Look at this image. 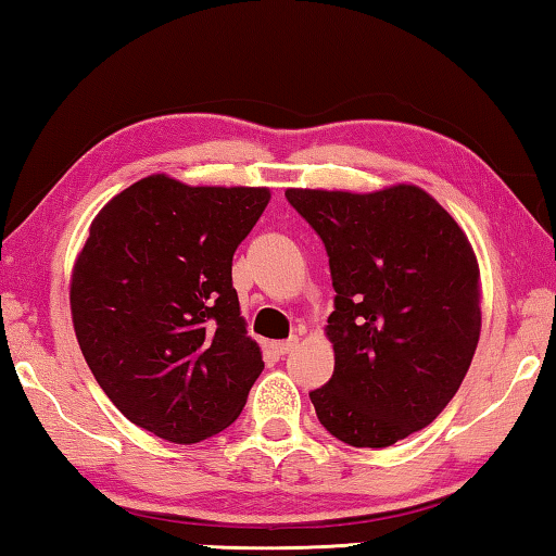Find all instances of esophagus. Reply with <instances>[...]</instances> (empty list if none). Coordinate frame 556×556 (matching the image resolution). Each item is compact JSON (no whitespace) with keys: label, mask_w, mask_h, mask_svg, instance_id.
Instances as JSON below:
<instances>
[{"label":"esophagus","mask_w":556,"mask_h":556,"mask_svg":"<svg viewBox=\"0 0 556 556\" xmlns=\"http://www.w3.org/2000/svg\"><path fill=\"white\" fill-rule=\"evenodd\" d=\"M296 345H299V338H289V341H277V343H271V351H275L277 355H287V353L294 351Z\"/></svg>","instance_id":"esophagus-1"}]
</instances>
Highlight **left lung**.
Listing matches in <instances>:
<instances>
[{"label": "left lung", "mask_w": 556, "mask_h": 556, "mask_svg": "<svg viewBox=\"0 0 556 556\" xmlns=\"http://www.w3.org/2000/svg\"><path fill=\"white\" fill-rule=\"evenodd\" d=\"M324 240L336 289V365L308 392L336 439L384 448L431 425L481 338V271L466 232L425 188L372 193L287 188Z\"/></svg>", "instance_id": "left-lung-1"}]
</instances>
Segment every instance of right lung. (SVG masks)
<instances>
[{
	"label": "right lung",
	"instance_id": "1",
	"mask_svg": "<svg viewBox=\"0 0 556 556\" xmlns=\"http://www.w3.org/2000/svg\"><path fill=\"white\" fill-rule=\"evenodd\" d=\"M269 199V188L152 174L90 223L71 277L73 328L131 425L195 444L240 417L265 363L240 316L232 255Z\"/></svg>",
	"mask_w": 556,
	"mask_h": 556
}]
</instances>
